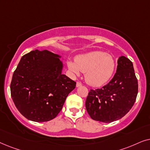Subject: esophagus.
<instances>
[{"mask_svg":"<svg viewBox=\"0 0 150 150\" xmlns=\"http://www.w3.org/2000/svg\"><path fill=\"white\" fill-rule=\"evenodd\" d=\"M81 86V83L79 82V81H77V83H76V86L77 87H79Z\"/></svg>","mask_w":150,"mask_h":150,"instance_id":"obj_1","label":"esophagus"}]
</instances>
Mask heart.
<instances>
[{"mask_svg":"<svg viewBox=\"0 0 150 150\" xmlns=\"http://www.w3.org/2000/svg\"><path fill=\"white\" fill-rule=\"evenodd\" d=\"M67 66L75 75L85 73V80L93 86H101L112 76L115 69L113 57L101 51H93L69 60Z\"/></svg>","mask_w":150,"mask_h":150,"instance_id":"obj_1","label":"heart"}]
</instances>
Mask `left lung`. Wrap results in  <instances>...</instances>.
Listing matches in <instances>:
<instances>
[{"instance_id":"left-lung-1","label":"left lung","mask_w":150,"mask_h":150,"mask_svg":"<svg viewBox=\"0 0 150 150\" xmlns=\"http://www.w3.org/2000/svg\"><path fill=\"white\" fill-rule=\"evenodd\" d=\"M117 72L108 84L91 89L86 100V108L93 120L111 123L119 120L130 110L138 93V80L133 64L121 56Z\"/></svg>"}]
</instances>
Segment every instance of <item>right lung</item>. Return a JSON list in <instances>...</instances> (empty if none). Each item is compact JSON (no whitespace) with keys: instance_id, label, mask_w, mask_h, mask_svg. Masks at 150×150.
<instances>
[{"instance_id":"right-lung-1","label":"right lung","mask_w":150,"mask_h":150,"mask_svg":"<svg viewBox=\"0 0 150 150\" xmlns=\"http://www.w3.org/2000/svg\"><path fill=\"white\" fill-rule=\"evenodd\" d=\"M60 56L47 50L32 51L21 57L10 90L16 107L35 122L54 119L76 82L62 73Z\"/></svg>"}]
</instances>
